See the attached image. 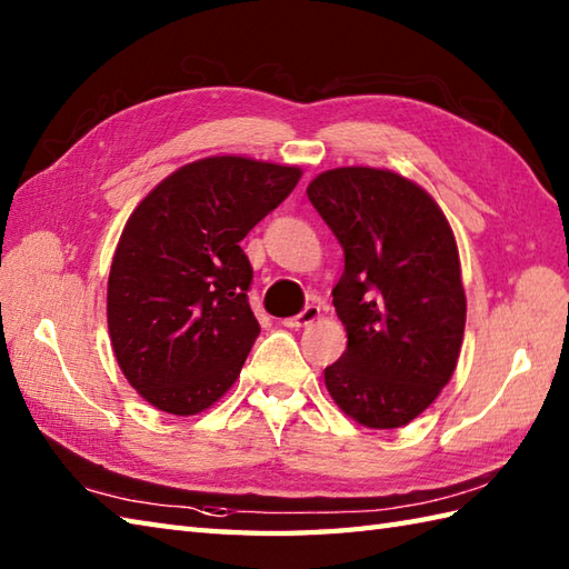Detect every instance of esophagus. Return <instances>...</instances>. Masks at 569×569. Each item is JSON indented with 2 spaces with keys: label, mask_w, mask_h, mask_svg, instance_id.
<instances>
[{
  "label": "esophagus",
  "mask_w": 569,
  "mask_h": 569,
  "mask_svg": "<svg viewBox=\"0 0 569 569\" xmlns=\"http://www.w3.org/2000/svg\"><path fill=\"white\" fill-rule=\"evenodd\" d=\"M318 318H320V306L310 303V306H306L303 310H300L298 316H293V318H286V320H283V325H286V328H306V325L316 322Z\"/></svg>",
  "instance_id": "esophagus-1"
}]
</instances>
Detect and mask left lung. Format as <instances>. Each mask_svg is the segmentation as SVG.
Wrapping results in <instances>:
<instances>
[{"mask_svg": "<svg viewBox=\"0 0 569 569\" xmlns=\"http://www.w3.org/2000/svg\"><path fill=\"white\" fill-rule=\"evenodd\" d=\"M308 198L345 251L332 303L347 349L325 369V386L361 426L401 428L440 396L462 347L452 229L426 190L379 168L325 171Z\"/></svg>", "mask_w": 569, "mask_h": 569, "instance_id": "left-lung-1", "label": "left lung"}]
</instances>
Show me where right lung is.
<instances>
[{
	"mask_svg": "<svg viewBox=\"0 0 569 569\" xmlns=\"http://www.w3.org/2000/svg\"><path fill=\"white\" fill-rule=\"evenodd\" d=\"M300 168L210 156L178 168L131 212L107 283V325L127 381L163 413L196 416L237 381L261 328L239 241Z\"/></svg>",
	"mask_w": 569,
	"mask_h": 569,
	"instance_id": "add662e5",
	"label": "right lung"
}]
</instances>
